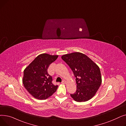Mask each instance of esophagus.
Returning <instances> with one entry per match:
<instances>
[{"label": "esophagus", "instance_id": "obj_1", "mask_svg": "<svg viewBox=\"0 0 126 126\" xmlns=\"http://www.w3.org/2000/svg\"><path fill=\"white\" fill-rule=\"evenodd\" d=\"M61 83H62V84H65V83H66V82H65V80H63L62 81V82H61Z\"/></svg>", "mask_w": 126, "mask_h": 126}]
</instances>
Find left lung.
<instances>
[{"mask_svg":"<svg viewBox=\"0 0 126 126\" xmlns=\"http://www.w3.org/2000/svg\"><path fill=\"white\" fill-rule=\"evenodd\" d=\"M73 72L77 83L75 93L70 94L77 102L89 100L100 87L102 78L100 68L91 60L81 52H73L62 56Z\"/></svg>","mask_w":126,"mask_h":126,"instance_id":"1","label":"left lung"}]
</instances>
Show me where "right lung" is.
<instances>
[{
  "instance_id": "1",
  "label": "right lung",
  "mask_w": 126,
  "mask_h": 126,
  "mask_svg": "<svg viewBox=\"0 0 126 126\" xmlns=\"http://www.w3.org/2000/svg\"><path fill=\"white\" fill-rule=\"evenodd\" d=\"M58 56L43 54L38 56L23 71L22 82L25 89L38 100H45L56 91L58 86L52 84L47 72L49 65Z\"/></svg>"
}]
</instances>
